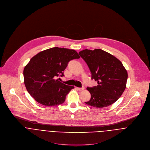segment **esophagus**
I'll list each match as a JSON object with an SVG mask.
<instances>
[{
  "label": "esophagus",
  "mask_w": 150,
  "mask_h": 150,
  "mask_svg": "<svg viewBox=\"0 0 150 150\" xmlns=\"http://www.w3.org/2000/svg\"><path fill=\"white\" fill-rule=\"evenodd\" d=\"M76 88L77 90H78L82 91V90H83L84 89V87H81V88H80V87H76Z\"/></svg>",
  "instance_id": "esophagus-1"
}]
</instances>
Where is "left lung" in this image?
I'll return each instance as SVG.
<instances>
[{
    "label": "left lung",
    "instance_id": "obj_1",
    "mask_svg": "<svg viewBox=\"0 0 150 150\" xmlns=\"http://www.w3.org/2000/svg\"><path fill=\"white\" fill-rule=\"evenodd\" d=\"M91 73V79L98 85L87 87L91 98L85 102L96 108L109 106L122 95L126 87L127 71L122 63L111 54L99 49H85L79 52Z\"/></svg>",
    "mask_w": 150,
    "mask_h": 150
}]
</instances>
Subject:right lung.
Instances as JSON below:
<instances>
[{"label":"right lung","mask_w":150,"mask_h":150,"mask_svg":"<svg viewBox=\"0 0 150 150\" xmlns=\"http://www.w3.org/2000/svg\"><path fill=\"white\" fill-rule=\"evenodd\" d=\"M74 50L58 47L40 52L25 67L24 83L28 93L39 103L46 106L63 104L74 86L60 82L68 63L79 59Z\"/></svg>","instance_id":"1"}]
</instances>
